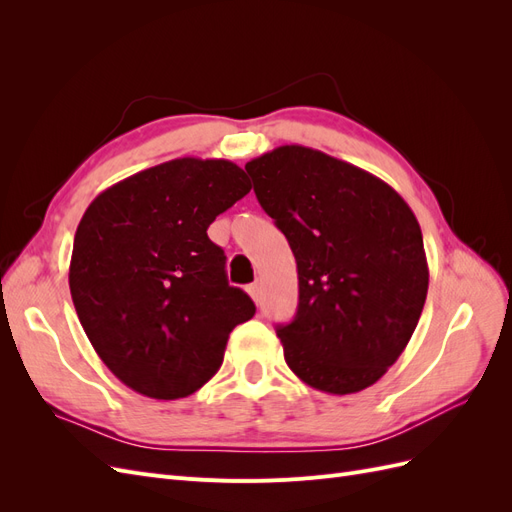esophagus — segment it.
Instances as JSON below:
<instances>
[{
	"instance_id": "34e87169",
	"label": "esophagus",
	"mask_w": 512,
	"mask_h": 512,
	"mask_svg": "<svg viewBox=\"0 0 512 512\" xmlns=\"http://www.w3.org/2000/svg\"><path fill=\"white\" fill-rule=\"evenodd\" d=\"M247 292H250V297L258 303V301H260V294H262V286H260V282H254V284L247 286Z\"/></svg>"
}]
</instances>
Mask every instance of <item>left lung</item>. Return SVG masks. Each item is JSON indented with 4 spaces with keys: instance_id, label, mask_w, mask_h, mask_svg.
Here are the masks:
<instances>
[{
    "instance_id": "obj_1",
    "label": "left lung",
    "mask_w": 512,
    "mask_h": 512,
    "mask_svg": "<svg viewBox=\"0 0 512 512\" xmlns=\"http://www.w3.org/2000/svg\"><path fill=\"white\" fill-rule=\"evenodd\" d=\"M299 271V307L277 327L288 367L331 395L378 382L427 299L423 232L389 183L327 153L284 145L245 164Z\"/></svg>"
}]
</instances>
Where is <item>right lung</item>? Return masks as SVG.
<instances>
[{"mask_svg":"<svg viewBox=\"0 0 512 512\" xmlns=\"http://www.w3.org/2000/svg\"><path fill=\"white\" fill-rule=\"evenodd\" d=\"M252 190L228 160L179 158L94 198L79 222L70 294L91 346L132 391L188 397L224 361L254 301L228 284L209 224Z\"/></svg>","mask_w":512,"mask_h":512,"instance_id":"1","label":"right lung"}]
</instances>
